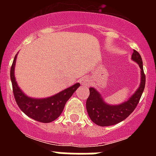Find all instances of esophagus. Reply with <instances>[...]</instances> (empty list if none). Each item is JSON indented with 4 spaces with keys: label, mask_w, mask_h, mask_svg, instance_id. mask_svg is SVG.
Here are the masks:
<instances>
[{
    "label": "esophagus",
    "mask_w": 156,
    "mask_h": 156,
    "mask_svg": "<svg viewBox=\"0 0 156 156\" xmlns=\"http://www.w3.org/2000/svg\"><path fill=\"white\" fill-rule=\"evenodd\" d=\"M80 83L85 87H89L90 86V80L88 76L83 77L80 80Z\"/></svg>",
    "instance_id": "esophagus-1"
}]
</instances>
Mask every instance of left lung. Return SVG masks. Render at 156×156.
Wrapping results in <instances>:
<instances>
[{"instance_id":"8db88e82","label":"left lung","mask_w":156,"mask_h":156,"mask_svg":"<svg viewBox=\"0 0 156 156\" xmlns=\"http://www.w3.org/2000/svg\"><path fill=\"white\" fill-rule=\"evenodd\" d=\"M132 60L140 69V83L135 93L126 101L120 105H112L105 103L100 93L94 87L89 88L90 94L87 99L86 107L88 115L95 124L100 126L115 125L126 119L137 107L145 86V75L143 69L142 58L137 51L133 50Z\"/></svg>"}]
</instances>
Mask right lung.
I'll list each match as a JSON object with an SVG mask.
<instances>
[{
  "mask_svg": "<svg viewBox=\"0 0 156 156\" xmlns=\"http://www.w3.org/2000/svg\"><path fill=\"white\" fill-rule=\"evenodd\" d=\"M17 55L15 56L11 67L10 76L12 83L14 97L19 108L27 116L41 122H51L55 120L62 112L66 103L70 98L76 89L80 86L79 83L65 89L51 97L47 98H33L25 94L18 86L15 78V65Z\"/></svg>",
  "mask_w": 156,
  "mask_h": 156,
  "instance_id": "right-lung-1",
  "label": "right lung"
}]
</instances>
